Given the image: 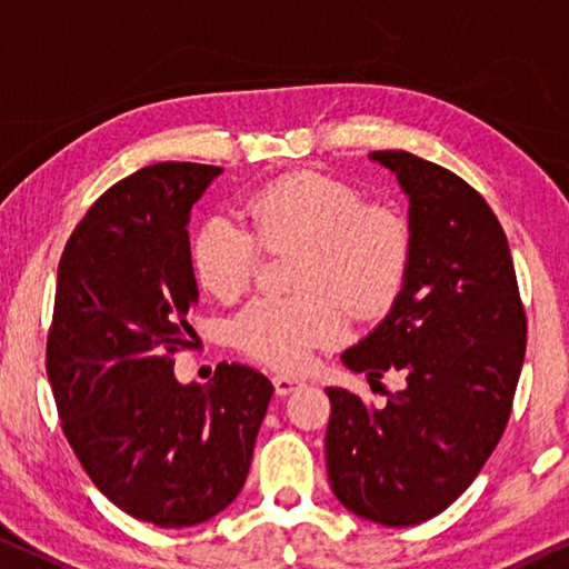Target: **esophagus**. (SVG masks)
<instances>
[{"instance_id": "esophagus-1", "label": "esophagus", "mask_w": 569, "mask_h": 569, "mask_svg": "<svg viewBox=\"0 0 569 569\" xmlns=\"http://www.w3.org/2000/svg\"><path fill=\"white\" fill-rule=\"evenodd\" d=\"M272 381H274V391H277L279 397L292 395L295 389H300V387H302V381H300V379H295V376H284V373H277Z\"/></svg>"}]
</instances>
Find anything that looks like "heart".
<instances>
[{
    "label": "heart",
    "instance_id": "obj_1",
    "mask_svg": "<svg viewBox=\"0 0 569 569\" xmlns=\"http://www.w3.org/2000/svg\"><path fill=\"white\" fill-rule=\"evenodd\" d=\"M249 229L213 216L190 241L203 290L223 302L254 279L264 249L300 247L292 297H257L231 320L233 346L279 371H300L315 348L346 333L348 315H383L399 300L412 259V231L399 208L363 200L351 182L318 170L282 174L243 203Z\"/></svg>",
    "mask_w": 569,
    "mask_h": 569
}]
</instances>
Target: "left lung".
Segmentation results:
<instances>
[{"label": "left lung", "instance_id": "left-lung-1", "mask_svg": "<svg viewBox=\"0 0 569 569\" xmlns=\"http://www.w3.org/2000/svg\"><path fill=\"white\" fill-rule=\"evenodd\" d=\"M409 196L412 259L387 320L343 363L371 387H407L381 409L326 389L330 488L356 517L412 527L448 509L491 458L511 417L527 312L506 233L476 188L405 150L371 152Z\"/></svg>", "mask_w": 569, "mask_h": 569}]
</instances>
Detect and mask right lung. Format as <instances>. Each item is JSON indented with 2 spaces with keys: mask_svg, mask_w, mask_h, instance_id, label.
<instances>
[{
  "mask_svg": "<svg viewBox=\"0 0 569 569\" xmlns=\"http://www.w3.org/2000/svg\"><path fill=\"white\" fill-rule=\"evenodd\" d=\"M221 168L160 162L111 186L58 264L46 369L68 445L96 488L139 521L196 527L247 480L272 381L221 363L208 389L182 387L198 300L190 208Z\"/></svg>",
  "mask_w": 569,
  "mask_h": 569,
  "instance_id": "right-lung-1",
  "label": "right lung"
}]
</instances>
